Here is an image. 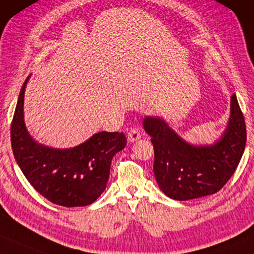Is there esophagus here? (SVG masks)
<instances>
[{"instance_id": "34e87169", "label": "esophagus", "mask_w": 254, "mask_h": 254, "mask_svg": "<svg viewBox=\"0 0 254 254\" xmlns=\"http://www.w3.org/2000/svg\"><path fill=\"white\" fill-rule=\"evenodd\" d=\"M140 137H141V133L137 127H132L130 128V131L127 132V140L130 142L137 141L138 139H140Z\"/></svg>"}]
</instances>
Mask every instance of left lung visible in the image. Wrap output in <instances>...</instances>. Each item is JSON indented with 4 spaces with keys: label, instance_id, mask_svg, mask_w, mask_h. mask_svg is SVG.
<instances>
[{
    "label": "left lung",
    "instance_id": "obj_1",
    "mask_svg": "<svg viewBox=\"0 0 254 254\" xmlns=\"http://www.w3.org/2000/svg\"><path fill=\"white\" fill-rule=\"evenodd\" d=\"M145 131L154 147L155 180L164 194L185 201L216 193L233 176L246 144V126L236 94L230 99V117L213 145H191L163 119L146 116Z\"/></svg>",
    "mask_w": 254,
    "mask_h": 254
}]
</instances>
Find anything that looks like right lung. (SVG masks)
Segmentation results:
<instances>
[{
	"mask_svg": "<svg viewBox=\"0 0 254 254\" xmlns=\"http://www.w3.org/2000/svg\"><path fill=\"white\" fill-rule=\"evenodd\" d=\"M21 87L11 123V146L25 177L42 197L56 205H91L107 187L114 155L126 147L122 132H98L71 148H53L39 144L24 122L25 87Z\"/></svg>",
	"mask_w": 254,
	"mask_h": 254,
	"instance_id": "add662e5",
	"label": "right lung"
}]
</instances>
